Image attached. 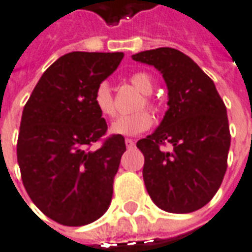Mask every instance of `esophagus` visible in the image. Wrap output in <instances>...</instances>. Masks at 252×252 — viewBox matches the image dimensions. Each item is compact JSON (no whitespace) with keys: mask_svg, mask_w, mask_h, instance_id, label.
<instances>
[{"mask_svg":"<svg viewBox=\"0 0 252 252\" xmlns=\"http://www.w3.org/2000/svg\"><path fill=\"white\" fill-rule=\"evenodd\" d=\"M125 143H126V147H127V150H131V148H134V140H131V138H126L125 140Z\"/></svg>","mask_w":252,"mask_h":252,"instance_id":"34e87169","label":"esophagus"}]
</instances>
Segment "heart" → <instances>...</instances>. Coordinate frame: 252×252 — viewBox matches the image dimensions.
<instances>
[{
	"label": "heart",
	"instance_id": "obj_1",
	"mask_svg": "<svg viewBox=\"0 0 252 252\" xmlns=\"http://www.w3.org/2000/svg\"><path fill=\"white\" fill-rule=\"evenodd\" d=\"M130 83L141 94H144L143 99L138 102L137 109L148 108L151 111H157V102L150 97V94L154 91L153 77L147 72H136L130 76ZM93 101H94L97 111L104 118H114L116 114V105H115L111 87L106 83L98 84V87L95 89V93H94ZM151 125H153L151 114L147 111H138L136 114L125 115V116L118 118L112 123L111 131L114 134H119V136H136V134H140V133L150 129Z\"/></svg>",
	"mask_w": 252,
	"mask_h": 252
}]
</instances>
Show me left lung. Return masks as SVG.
<instances>
[{
	"mask_svg": "<svg viewBox=\"0 0 252 252\" xmlns=\"http://www.w3.org/2000/svg\"><path fill=\"white\" fill-rule=\"evenodd\" d=\"M131 58L161 72L169 97L159 127L137 141L147 191L166 212H194L212 200L227 169L230 130L223 99L211 77L175 48ZM166 144L174 147L170 153L160 150Z\"/></svg>",
	"mask_w": 252,
	"mask_h": 252,
	"instance_id": "1",
	"label": "left lung"
}]
</instances>
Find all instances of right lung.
<instances>
[{"instance_id":"obj_1","label":"right lung","mask_w":252,"mask_h":252,"mask_svg":"<svg viewBox=\"0 0 252 252\" xmlns=\"http://www.w3.org/2000/svg\"><path fill=\"white\" fill-rule=\"evenodd\" d=\"M122 59L123 52H69L44 72L23 108L22 182L38 209L61 224L91 223L112 200L126 144L119 134L104 137L108 126L93 97Z\"/></svg>"}]
</instances>
